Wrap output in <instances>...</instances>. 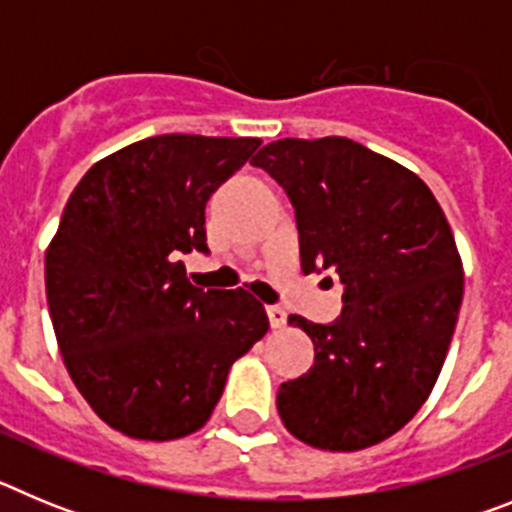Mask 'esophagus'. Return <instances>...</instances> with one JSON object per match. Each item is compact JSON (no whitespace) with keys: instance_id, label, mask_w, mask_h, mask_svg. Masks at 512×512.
Returning <instances> with one entry per match:
<instances>
[{"instance_id":"1","label":"esophagus","mask_w":512,"mask_h":512,"mask_svg":"<svg viewBox=\"0 0 512 512\" xmlns=\"http://www.w3.org/2000/svg\"><path fill=\"white\" fill-rule=\"evenodd\" d=\"M266 312H269L271 328H284V325H287V310H284V307L271 305V307H266Z\"/></svg>"}]
</instances>
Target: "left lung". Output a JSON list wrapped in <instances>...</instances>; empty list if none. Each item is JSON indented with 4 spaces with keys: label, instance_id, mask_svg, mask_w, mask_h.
Returning a JSON list of instances; mask_svg holds the SVG:
<instances>
[{
    "label": "left lung",
    "instance_id": "left-lung-1",
    "mask_svg": "<svg viewBox=\"0 0 512 512\" xmlns=\"http://www.w3.org/2000/svg\"><path fill=\"white\" fill-rule=\"evenodd\" d=\"M253 166L295 205L302 271L346 287L336 323L289 315L315 364L279 387V418L312 449H369L413 420L451 346L464 269L449 220L418 174L341 135L274 140Z\"/></svg>",
    "mask_w": 512,
    "mask_h": 512
}]
</instances>
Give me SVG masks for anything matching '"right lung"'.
<instances>
[{
  "mask_svg": "<svg viewBox=\"0 0 512 512\" xmlns=\"http://www.w3.org/2000/svg\"><path fill=\"white\" fill-rule=\"evenodd\" d=\"M259 138L156 135L104 156L45 251L58 351L104 423L140 441L200 431L230 366L269 318L243 287L200 289L179 253L207 251L205 205Z\"/></svg>",
  "mask_w": 512,
  "mask_h": 512,
  "instance_id": "obj_1",
  "label": "right lung"
}]
</instances>
